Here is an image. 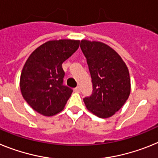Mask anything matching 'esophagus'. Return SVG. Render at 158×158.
Instances as JSON below:
<instances>
[{"label": "esophagus", "instance_id": "34e87169", "mask_svg": "<svg viewBox=\"0 0 158 158\" xmlns=\"http://www.w3.org/2000/svg\"><path fill=\"white\" fill-rule=\"evenodd\" d=\"M74 90H75V92H80V87H75V88L74 89Z\"/></svg>", "mask_w": 158, "mask_h": 158}]
</instances>
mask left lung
<instances>
[{"label":"left lung","instance_id":"left-lung-1","mask_svg":"<svg viewBox=\"0 0 158 158\" xmlns=\"http://www.w3.org/2000/svg\"><path fill=\"white\" fill-rule=\"evenodd\" d=\"M81 50L87 58L93 91L83 98L89 111L101 118L118 111L130 94L127 65L113 48L102 42L81 40Z\"/></svg>","mask_w":158,"mask_h":158}]
</instances>
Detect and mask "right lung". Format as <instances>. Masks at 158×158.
<instances>
[{
  "mask_svg": "<svg viewBox=\"0 0 158 158\" xmlns=\"http://www.w3.org/2000/svg\"><path fill=\"white\" fill-rule=\"evenodd\" d=\"M79 40L48 41L29 56L20 75V87L24 100L44 116L58 114L65 106L72 89L63 84L62 64L79 47Z\"/></svg>",
  "mask_w": 158,
  "mask_h": 158,
  "instance_id": "add662e5",
  "label": "right lung"
}]
</instances>
